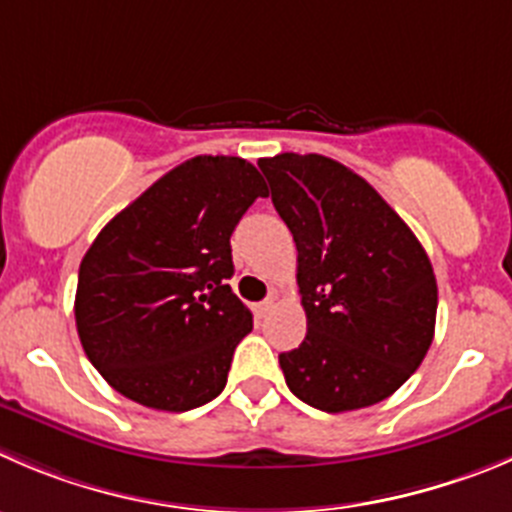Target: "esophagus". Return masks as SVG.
I'll return each mask as SVG.
<instances>
[{
	"label": "esophagus",
	"mask_w": 512,
	"mask_h": 512,
	"mask_svg": "<svg viewBox=\"0 0 512 512\" xmlns=\"http://www.w3.org/2000/svg\"><path fill=\"white\" fill-rule=\"evenodd\" d=\"M274 306H276L274 299H264V301H259V304H253V314L259 316V319H264V316L269 314V311L274 309Z\"/></svg>",
	"instance_id": "obj_1"
}]
</instances>
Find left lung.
Here are the masks:
<instances>
[{"label": "left lung", "mask_w": 512, "mask_h": 512, "mask_svg": "<svg viewBox=\"0 0 512 512\" xmlns=\"http://www.w3.org/2000/svg\"><path fill=\"white\" fill-rule=\"evenodd\" d=\"M299 251L306 337L279 354L291 392L352 412L397 392L435 337L437 281L425 248L362 175L324 155L259 160Z\"/></svg>", "instance_id": "left-lung-1"}]
</instances>
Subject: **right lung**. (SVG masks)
Listing matches in <instances>:
<instances>
[{
    "mask_svg": "<svg viewBox=\"0 0 512 512\" xmlns=\"http://www.w3.org/2000/svg\"><path fill=\"white\" fill-rule=\"evenodd\" d=\"M261 173L243 158L180 163L107 223L80 264L75 321L105 382L138 405L186 412L223 392L251 311L228 286L231 233Z\"/></svg>",
    "mask_w": 512,
    "mask_h": 512,
    "instance_id": "right-lung-1",
    "label": "right lung"
}]
</instances>
